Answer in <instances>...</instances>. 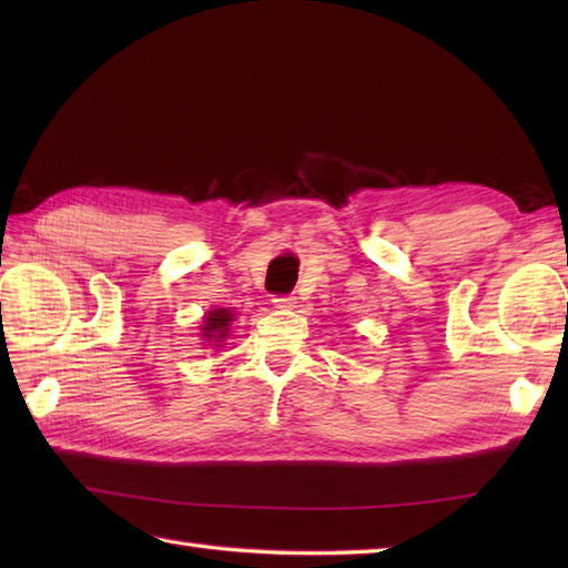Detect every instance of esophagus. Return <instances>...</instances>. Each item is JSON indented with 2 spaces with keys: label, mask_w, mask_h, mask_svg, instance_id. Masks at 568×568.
Listing matches in <instances>:
<instances>
[{
  "label": "esophagus",
  "mask_w": 568,
  "mask_h": 568,
  "mask_svg": "<svg viewBox=\"0 0 568 568\" xmlns=\"http://www.w3.org/2000/svg\"><path fill=\"white\" fill-rule=\"evenodd\" d=\"M273 305L277 310H293L295 307V297L293 295H275L273 297Z\"/></svg>",
  "instance_id": "1"
}]
</instances>
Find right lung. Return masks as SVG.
Masks as SVG:
<instances>
[{
	"label": "right lung",
	"mask_w": 568,
	"mask_h": 568,
	"mask_svg": "<svg viewBox=\"0 0 568 568\" xmlns=\"http://www.w3.org/2000/svg\"><path fill=\"white\" fill-rule=\"evenodd\" d=\"M234 322V317H232V310H226V307H220V310H212V312H207V315H204V322H202V336L207 342H214V344H220V342H224L226 339V334H229V324Z\"/></svg>",
	"instance_id": "add662e5"
}]
</instances>
